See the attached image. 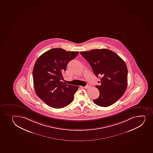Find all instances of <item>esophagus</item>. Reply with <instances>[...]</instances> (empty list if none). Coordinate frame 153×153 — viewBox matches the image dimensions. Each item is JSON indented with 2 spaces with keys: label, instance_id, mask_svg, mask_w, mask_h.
<instances>
[{
  "label": "esophagus",
  "instance_id": "esophagus-1",
  "mask_svg": "<svg viewBox=\"0 0 153 153\" xmlns=\"http://www.w3.org/2000/svg\"><path fill=\"white\" fill-rule=\"evenodd\" d=\"M85 89H88L91 87V86L90 85H86L85 86L83 87Z\"/></svg>",
  "mask_w": 153,
  "mask_h": 153
}]
</instances>
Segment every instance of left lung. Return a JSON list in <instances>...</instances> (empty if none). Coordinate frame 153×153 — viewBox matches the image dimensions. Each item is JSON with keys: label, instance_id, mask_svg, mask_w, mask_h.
<instances>
[{"label": "left lung", "instance_id": "left-lung-1", "mask_svg": "<svg viewBox=\"0 0 153 153\" xmlns=\"http://www.w3.org/2000/svg\"><path fill=\"white\" fill-rule=\"evenodd\" d=\"M80 54L88 62L95 75L97 78L101 76L100 84L96 86L99 90V97L93 102L102 107L111 105L126 89L128 68L125 61L108 49H94Z\"/></svg>", "mask_w": 153, "mask_h": 153}]
</instances>
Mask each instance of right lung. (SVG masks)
Wrapping results in <instances>:
<instances>
[{
    "label": "right lung",
    "mask_w": 153,
    "mask_h": 153,
    "mask_svg": "<svg viewBox=\"0 0 153 153\" xmlns=\"http://www.w3.org/2000/svg\"><path fill=\"white\" fill-rule=\"evenodd\" d=\"M78 54L54 48L40 56L36 62L33 71L35 91L48 105L60 108L72 102L78 87L66 84L61 80L68 63Z\"/></svg>",
    "instance_id": "right-lung-1"
}]
</instances>
